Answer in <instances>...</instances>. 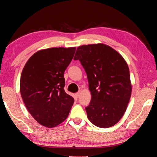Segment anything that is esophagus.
<instances>
[{
  "instance_id": "esophagus-1",
  "label": "esophagus",
  "mask_w": 157,
  "mask_h": 157,
  "mask_svg": "<svg viewBox=\"0 0 157 157\" xmlns=\"http://www.w3.org/2000/svg\"><path fill=\"white\" fill-rule=\"evenodd\" d=\"M79 94H80V92H77L76 94H75V96L77 97V98H78L79 97Z\"/></svg>"
}]
</instances>
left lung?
Returning <instances> with one entry per match:
<instances>
[{
  "mask_svg": "<svg viewBox=\"0 0 157 157\" xmlns=\"http://www.w3.org/2000/svg\"><path fill=\"white\" fill-rule=\"evenodd\" d=\"M74 60L80 62L88 78L91 100L85 109L89 120L102 128L113 126L124 115L132 94L125 60L102 44L79 46Z\"/></svg>",
  "mask_w": 157,
  "mask_h": 157,
  "instance_id": "left-lung-1",
  "label": "left lung"
}]
</instances>
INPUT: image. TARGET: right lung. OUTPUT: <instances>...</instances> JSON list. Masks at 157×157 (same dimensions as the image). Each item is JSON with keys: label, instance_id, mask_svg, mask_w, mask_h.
Segmentation results:
<instances>
[{"label": "right lung", "instance_id": "right-lung-1", "mask_svg": "<svg viewBox=\"0 0 157 157\" xmlns=\"http://www.w3.org/2000/svg\"><path fill=\"white\" fill-rule=\"evenodd\" d=\"M75 48H51L36 52L26 62L20 91L26 108L39 124L55 127L67 118L74 102L64 91L63 73Z\"/></svg>", "mask_w": 157, "mask_h": 157}]
</instances>
